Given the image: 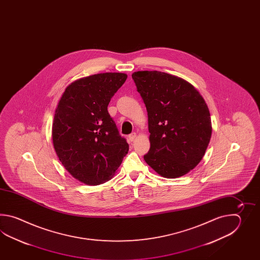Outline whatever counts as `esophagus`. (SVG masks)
I'll list each match as a JSON object with an SVG mask.
<instances>
[{
  "label": "esophagus",
  "instance_id": "obj_1",
  "mask_svg": "<svg viewBox=\"0 0 260 260\" xmlns=\"http://www.w3.org/2000/svg\"><path fill=\"white\" fill-rule=\"evenodd\" d=\"M137 138V134L136 133H132L131 135H129V137H128V139H129V141L130 142H133L135 139Z\"/></svg>",
  "mask_w": 260,
  "mask_h": 260
}]
</instances>
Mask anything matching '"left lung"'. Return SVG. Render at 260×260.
<instances>
[{
  "label": "left lung",
  "instance_id": "8db88e82",
  "mask_svg": "<svg viewBox=\"0 0 260 260\" xmlns=\"http://www.w3.org/2000/svg\"><path fill=\"white\" fill-rule=\"evenodd\" d=\"M148 112L149 151L144 160L157 174L177 178L198 166L212 135L204 98L182 78L157 71L134 72Z\"/></svg>",
  "mask_w": 260,
  "mask_h": 260
}]
</instances>
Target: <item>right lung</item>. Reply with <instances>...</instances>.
I'll use <instances>...</instances> for the list:
<instances>
[{"label":"right lung","mask_w":260,"mask_h":260,"mask_svg":"<svg viewBox=\"0 0 260 260\" xmlns=\"http://www.w3.org/2000/svg\"><path fill=\"white\" fill-rule=\"evenodd\" d=\"M126 78L120 72L81 78L67 86L55 109L52 138L56 155L67 171L86 185L110 180L127 154L129 145L108 112Z\"/></svg>","instance_id":"obj_1"}]
</instances>
